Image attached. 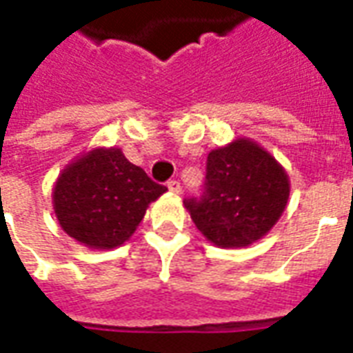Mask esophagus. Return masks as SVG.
<instances>
[{
  "label": "esophagus",
  "mask_w": 353,
  "mask_h": 353,
  "mask_svg": "<svg viewBox=\"0 0 353 353\" xmlns=\"http://www.w3.org/2000/svg\"><path fill=\"white\" fill-rule=\"evenodd\" d=\"M168 190L174 192V194H179L181 192V185H179V181H168Z\"/></svg>",
  "instance_id": "1"
}]
</instances>
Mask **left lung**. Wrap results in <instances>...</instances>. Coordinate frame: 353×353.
<instances>
[{
    "label": "left lung",
    "instance_id": "8db88e82",
    "mask_svg": "<svg viewBox=\"0 0 353 353\" xmlns=\"http://www.w3.org/2000/svg\"><path fill=\"white\" fill-rule=\"evenodd\" d=\"M288 198L283 164L252 138L241 137L210 151L203 198L183 203L208 241L243 249L270 234Z\"/></svg>",
    "mask_w": 353,
    "mask_h": 353
}]
</instances>
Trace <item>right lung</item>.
Instances as JSON below:
<instances>
[{
    "instance_id": "obj_1",
    "label": "right lung",
    "mask_w": 353,
    "mask_h": 353,
    "mask_svg": "<svg viewBox=\"0 0 353 353\" xmlns=\"http://www.w3.org/2000/svg\"><path fill=\"white\" fill-rule=\"evenodd\" d=\"M166 187L151 181L121 148H91L59 172L52 203L61 230L83 247L112 250L129 241Z\"/></svg>"
}]
</instances>
